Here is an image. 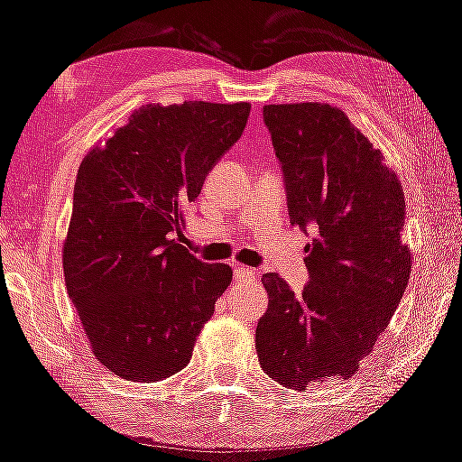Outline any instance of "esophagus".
I'll return each instance as SVG.
<instances>
[{"instance_id":"esophagus-1","label":"esophagus","mask_w":462,"mask_h":462,"mask_svg":"<svg viewBox=\"0 0 462 462\" xmlns=\"http://www.w3.org/2000/svg\"><path fill=\"white\" fill-rule=\"evenodd\" d=\"M233 275H236L237 282H252L254 280V271L248 267H236L233 269Z\"/></svg>"}]
</instances>
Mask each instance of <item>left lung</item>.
Masks as SVG:
<instances>
[{
  "label": "left lung",
  "instance_id": "left-lung-1",
  "mask_svg": "<svg viewBox=\"0 0 462 462\" xmlns=\"http://www.w3.org/2000/svg\"><path fill=\"white\" fill-rule=\"evenodd\" d=\"M290 223L313 231L309 282L294 294L264 273L267 313L256 326L261 368L286 389L351 378L370 356L408 286L406 201L381 151L345 111L321 103L264 105Z\"/></svg>",
  "mask_w": 462,
  "mask_h": 462
}]
</instances>
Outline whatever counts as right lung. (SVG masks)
<instances>
[{
	"label": "right lung",
	"instance_id": "1",
	"mask_svg": "<svg viewBox=\"0 0 462 462\" xmlns=\"http://www.w3.org/2000/svg\"><path fill=\"white\" fill-rule=\"evenodd\" d=\"M248 116V103L147 105L81 162L65 283L94 356L125 381L185 368L229 288V264L199 261L179 237L182 206L198 199Z\"/></svg>",
	"mask_w": 462,
	"mask_h": 462
}]
</instances>
